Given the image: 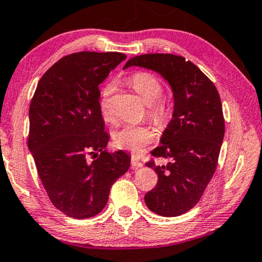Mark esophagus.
Wrapping results in <instances>:
<instances>
[{
  "mask_svg": "<svg viewBox=\"0 0 262 262\" xmlns=\"http://www.w3.org/2000/svg\"><path fill=\"white\" fill-rule=\"evenodd\" d=\"M143 165H142V162L141 161H139L138 159L136 158H134V156H133L132 158V167L134 169H138V168H141Z\"/></svg>",
  "mask_w": 262,
  "mask_h": 262,
  "instance_id": "esophagus-1",
  "label": "esophagus"
}]
</instances>
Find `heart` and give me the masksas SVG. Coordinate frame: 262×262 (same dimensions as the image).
<instances>
[{
    "instance_id": "obj_1",
    "label": "heart",
    "mask_w": 262,
    "mask_h": 262,
    "mask_svg": "<svg viewBox=\"0 0 262 262\" xmlns=\"http://www.w3.org/2000/svg\"><path fill=\"white\" fill-rule=\"evenodd\" d=\"M128 83L134 89L141 100L149 107L148 114L154 122L159 124L166 123L170 118V106L166 100L161 99L162 84L158 77L147 72L135 73L128 79ZM112 85H106L101 97V115L106 122H113L111 109H109V96L112 94ZM115 146L129 150L134 154H141L148 144L155 141V133L148 127L127 124L113 134Z\"/></svg>"
}]
</instances>
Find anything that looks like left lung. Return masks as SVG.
<instances>
[{"label": "left lung", "mask_w": 262, "mask_h": 262, "mask_svg": "<svg viewBox=\"0 0 262 262\" xmlns=\"http://www.w3.org/2000/svg\"><path fill=\"white\" fill-rule=\"evenodd\" d=\"M153 70L168 82L173 93V114L151 151L169 161L153 168L159 180L144 195L151 212L161 216H179L200 201L215 171L225 135L221 100L215 85L196 66L171 54H146L130 58L123 69Z\"/></svg>", "instance_id": "obj_1"}]
</instances>
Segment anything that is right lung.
Returning <instances> with one entry per match:
<instances>
[{
    "label": "right lung",
    "mask_w": 262,
    "mask_h": 262,
    "mask_svg": "<svg viewBox=\"0 0 262 262\" xmlns=\"http://www.w3.org/2000/svg\"><path fill=\"white\" fill-rule=\"evenodd\" d=\"M123 60L121 53L64 56L41 77L31 100L28 148L50 201L70 217L99 214L113 183L129 169L126 151H106L99 102V84ZM88 152L99 156L89 163Z\"/></svg>",
    "instance_id": "add662e5"
}]
</instances>
